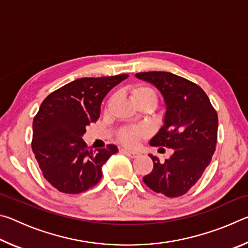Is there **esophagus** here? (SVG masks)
I'll return each mask as SVG.
<instances>
[{
	"instance_id": "1",
	"label": "esophagus",
	"mask_w": 248,
	"mask_h": 248,
	"mask_svg": "<svg viewBox=\"0 0 248 248\" xmlns=\"http://www.w3.org/2000/svg\"><path fill=\"white\" fill-rule=\"evenodd\" d=\"M123 151V152H124L125 154L128 155L129 157H131V158H136V157H138L140 155V153L139 152H136V151H129V150H121Z\"/></svg>"
}]
</instances>
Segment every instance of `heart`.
Wrapping results in <instances>:
<instances>
[{
    "label": "heart",
    "mask_w": 248,
    "mask_h": 248,
    "mask_svg": "<svg viewBox=\"0 0 248 248\" xmlns=\"http://www.w3.org/2000/svg\"><path fill=\"white\" fill-rule=\"evenodd\" d=\"M131 96L133 100L144 98V97H153L156 99V94L151 89L150 86L146 85H138L131 91ZM146 130L140 125H133L124 129L120 133V141L127 146L137 145L140 139L145 137Z\"/></svg>",
    "instance_id": "1"
}]
</instances>
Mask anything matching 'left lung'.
Returning <instances> with one entry per match:
<instances>
[{
	"label": "left lung",
	"instance_id": "left-lung-1",
	"mask_svg": "<svg viewBox=\"0 0 248 248\" xmlns=\"http://www.w3.org/2000/svg\"><path fill=\"white\" fill-rule=\"evenodd\" d=\"M136 75L156 86L166 104L164 125L150 144L173 149L164 163L150 154L153 170L143 182L170 198L183 196L211 162L217 142V114L204 91L189 79L163 71Z\"/></svg>",
	"mask_w": 248,
	"mask_h": 248
}]
</instances>
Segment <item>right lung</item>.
I'll use <instances>...</instances> for the list:
<instances>
[{
    "label": "right lung",
    "instance_id": "right-lung-1",
    "mask_svg": "<svg viewBox=\"0 0 248 248\" xmlns=\"http://www.w3.org/2000/svg\"><path fill=\"white\" fill-rule=\"evenodd\" d=\"M127 74L82 78L52 92L41 103L32 121L31 150L44 177L64 194H79L102 179V167L112 154L114 144L90 150L82 136L86 125L96 123L100 104Z\"/></svg>",
    "mask_w": 248,
    "mask_h": 248
}]
</instances>
